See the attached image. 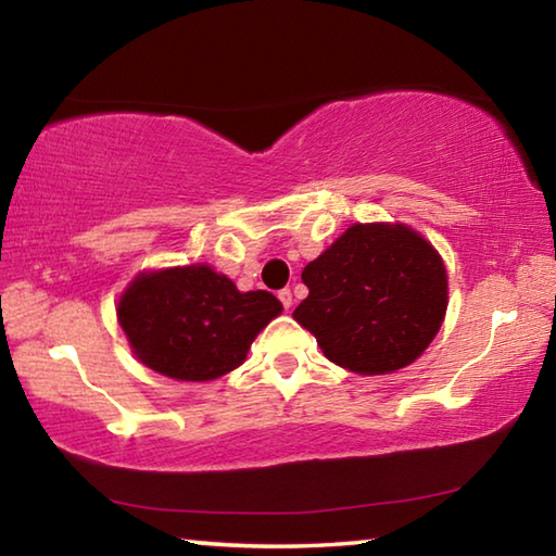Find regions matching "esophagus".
<instances>
[{
    "instance_id": "esophagus-1",
    "label": "esophagus",
    "mask_w": 556,
    "mask_h": 556,
    "mask_svg": "<svg viewBox=\"0 0 556 556\" xmlns=\"http://www.w3.org/2000/svg\"><path fill=\"white\" fill-rule=\"evenodd\" d=\"M277 299L281 301V306H285V308L291 306V291L289 289H279L277 291Z\"/></svg>"
}]
</instances>
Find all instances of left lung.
Masks as SVG:
<instances>
[{
  "instance_id": "left-lung-1",
  "label": "left lung",
  "mask_w": 556,
  "mask_h": 556,
  "mask_svg": "<svg viewBox=\"0 0 556 556\" xmlns=\"http://www.w3.org/2000/svg\"><path fill=\"white\" fill-rule=\"evenodd\" d=\"M294 318L328 361L361 375L400 370L427 351L446 314V269L407 225H353L301 271Z\"/></svg>"
}]
</instances>
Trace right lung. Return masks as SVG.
Returning a JSON list of instances; mask_svg holds the SVG:
<instances>
[{
	"mask_svg": "<svg viewBox=\"0 0 556 556\" xmlns=\"http://www.w3.org/2000/svg\"><path fill=\"white\" fill-rule=\"evenodd\" d=\"M281 304L269 291H238L211 267L142 275L119 301L117 318L147 368L203 382L238 368Z\"/></svg>",
	"mask_w": 556,
	"mask_h": 556,
	"instance_id": "1",
	"label": "right lung"
}]
</instances>
